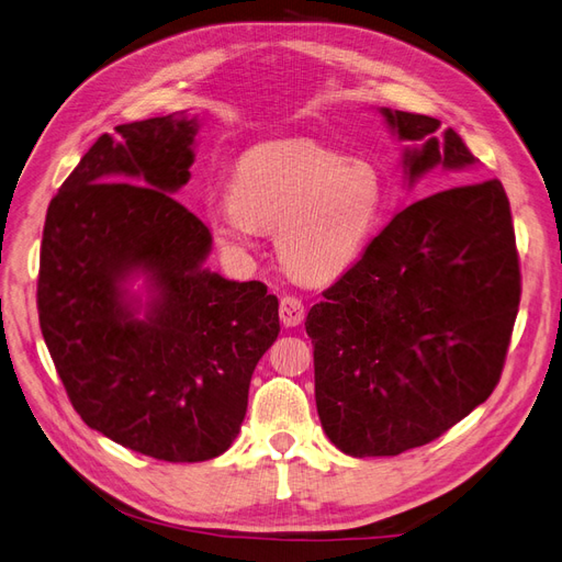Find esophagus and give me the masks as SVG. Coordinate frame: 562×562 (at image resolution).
Returning a JSON list of instances; mask_svg holds the SVG:
<instances>
[{"label": "esophagus", "instance_id": "34e87169", "mask_svg": "<svg viewBox=\"0 0 562 562\" xmlns=\"http://www.w3.org/2000/svg\"><path fill=\"white\" fill-rule=\"evenodd\" d=\"M304 304L302 300H297L295 295H283L281 297V304H279V316H281V323L285 328H293V326H300V323L304 321Z\"/></svg>", "mask_w": 562, "mask_h": 562}]
</instances>
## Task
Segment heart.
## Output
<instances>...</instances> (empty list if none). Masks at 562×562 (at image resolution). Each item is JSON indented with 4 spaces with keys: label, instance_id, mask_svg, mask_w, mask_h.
<instances>
[{
    "label": "heart",
    "instance_id": "heart-1",
    "mask_svg": "<svg viewBox=\"0 0 562 562\" xmlns=\"http://www.w3.org/2000/svg\"><path fill=\"white\" fill-rule=\"evenodd\" d=\"M386 209L378 164L314 140H279L248 149L229 194L203 201L215 241L234 258L277 229L281 265L300 281H333L361 258Z\"/></svg>",
    "mask_w": 562,
    "mask_h": 562
}]
</instances>
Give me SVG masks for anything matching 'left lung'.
Segmentation results:
<instances>
[{
	"instance_id": "left-lung-1",
	"label": "left lung",
	"mask_w": 562,
	"mask_h": 562,
	"mask_svg": "<svg viewBox=\"0 0 562 562\" xmlns=\"http://www.w3.org/2000/svg\"><path fill=\"white\" fill-rule=\"evenodd\" d=\"M401 140L405 176L469 168L452 128L380 110ZM520 304L512 206L499 180L471 182L403 209L368 244L304 328L314 345L321 427L351 457L427 446L495 391Z\"/></svg>"
}]
</instances>
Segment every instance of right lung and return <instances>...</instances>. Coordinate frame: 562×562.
I'll use <instances>...</instances> for the list:
<instances>
[{
  "instance_id": "obj_1",
  "label": "right lung",
  "mask_w": 562,
  "mask_h": 562,
  "mask_svg": "<svg viewBox=\"0 0 562 562\" xmlns=\"http://www.w3.org/2000/svg\"><path fill=\"white\" fill-rule=\"evenodd\" d=\"M114 131L48 203L42 335L91 429L164 462H206L241 429L252 370L281 330L279 300L203 267L211 232L173 196L190 180L196 119ZM133 273L150 285L143 319L125 288Z\"/></svg>"
}]
</instances>
